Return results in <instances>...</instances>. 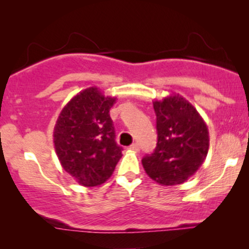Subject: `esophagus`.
I'll return each mask as SVG.
<instances>
[{
  "label": "esophagus",
  "mask_w": 249,
  "mask_h": 249,
  "mask_svg": "<svg viewBox=\"0 0 249 249\" xmlns=\"http://www.w3.org/2000/svg\"><path fill=\"white\" fill-rule=\"evenodd\" d=\"M130 150L136 151V152H138V151H139V145L137 144V142H133V144L130 146Z\"/></svg>",
  "instance_id": "34e87169"
}]
</instances>
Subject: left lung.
Segmentation results:
<instances>
[{
  "instance_id": "obj_1",
  "label": "left lung",
  "mask_w": 249,
  "mask_h": 249,
  "mask_svg": "<svg viewBox=\"0 0 249 249\" xmlns=\"http://www.w3.org/2000/svg\"><path fill=\"white\" fill-rule=\"evenodd\" d=\"M158 142L142 164L151 179L161 185H178L198 171L206 159L208 128L196 108L180 95L154 101Z\"/></svg>"
}]
</instances>
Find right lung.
Returning <instances> with one entry per match:
<instances>
[{
	"mask_svg": "<svg viewBox=\"0 0 249 249\" xmlns=\"http://www.w3.org/2000/svg\"><path fill=\"white\" fill-rule=\"evenodd\" d=\"M116 101L97 87L88 88L71 98L57 118L56 154L62 167L82 186H99L107 181L122 157L108 113Z\"/></svg>",
	"mask_w": 249,
	"mask_h": 249,
	"instance_id": "obj_1",
	"label": "right lung"
}]
</instances>
